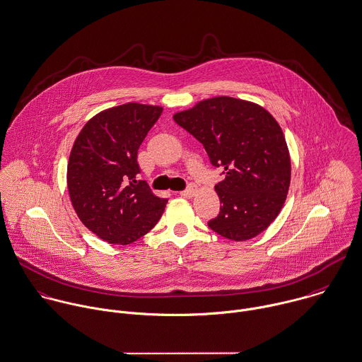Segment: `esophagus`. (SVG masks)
Here are the masks:
<instances>
[{
    "label": "esophagus",
    "mask_w": 362,
    "mask_h": 362,
    "mask_svg": "<svg viewBox=\"0 0 362 362\" xmlns=\"http://www.w3.org/2000/svg\"><path fill=\"white\" fill-rule=\"evenodd\" d=\"M195 194H197V187H195V185H189L187 189H184V191L180 192V195H181L182 198H192Z\"/></svg>",
    "instance_id": "obj_1"
}]
</instances>
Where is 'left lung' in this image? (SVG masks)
<instances>
[{
    "label": "left lung",
    "mask_w": 362,
    "mask_h": 362,
    "mask_svg": "<svg viewBox=\"0 0 362 362\" xmlns=\"http://www.w3.org/2000/svg\"><path fill=\"white\" fill-rule=\"evenodd\" d=\"M198 139L226 177L215 185L219 215L209 228L229 240H250L279 215L291 184V156L284 132L261 105L212 97L174 114Z\"/></svg>",
    "instance_id": "obj_1"
}]
</instances>
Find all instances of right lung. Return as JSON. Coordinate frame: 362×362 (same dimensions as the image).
I'll list each match as a JSON object with an SVG mask.
<instances>
[{
    "label": "right lung",
    "mask_w": 362,
    "mask_h": 362,
    "mask_svg": "<svg viewBox=\"0 0 362 362\" xmlns=\"http://www.w3.org/2000/svg\"><path fill=\"white\" fill-rule=\"evenodd\" d=\"M163 107L127 103L94 115L80 130L67 164V189L83 225L110 244L148 233L167 199L137 181V150Z\"/></svg>",
    "instance_id": "1"
}]
</instances>
